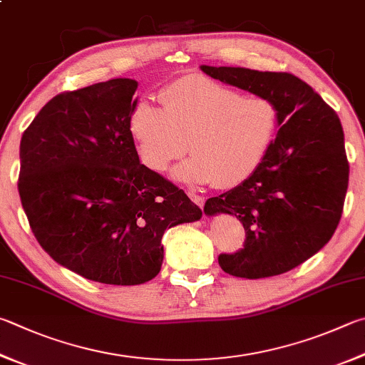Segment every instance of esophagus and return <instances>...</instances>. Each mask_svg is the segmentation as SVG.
<instances>
[{
  "instance_id": "obj_1",
  "label": "esophagus",
  "mask_w": 365,
  "mask_h": 365,
  "mask_svg": "<svg viewBox=\"0 0 365 365\" xmlns=\"http://www.w3.org/2000/svg\"><path fill=\"white\" fill-rule=\"evenodd\" d=\"M188 196H190V200L193 201L196 205H200V207L202 209L204 207V204H205V200L202 196H200V195H196L195 191H188Z\"/></svg>"
}]
</instances>
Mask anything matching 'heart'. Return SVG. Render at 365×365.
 <instances>
[{"mask_svg": "<svg viewBox=\"0 0 365 365\" xmlns=\"http://www.w3.org/2000/svg\"><path fill=\"white\" fill-rule=\"evenodd\" d=\"M163 107L140 98L128 128L148 169L164 172L188 150L174 170L187 183L230 188L260 168L279 130V107L268 96L241 91L202 75H188L164 86ZM189 142L187 143L186 140Z\"/></svg>", "mask_w": 365, "mask_h": 365, "instance_id": "b5f03b06", "label": "heart"}]
</instances>
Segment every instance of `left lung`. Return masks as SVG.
Wrapping results in <instances>:
<instances>
[{
  "label": "left lung",
  "instance_id": "1",
  "mask_svg": "<svg viewBox=\"0 0 365 365\" xmlns=\"http://www.w3.org/2000/svg\"><path fill=\"white\" fill-rule=\"evenodd\" d=\"M201 70L268 96L279 107V130L260 168L205 201V214L236 215L246 231L244 247L220 254L218 264L247 279L286 273L319 252L339 227L349 178L340 118L290 73L209 65Z\"/></svg>",
  "mask_w": 365,
  "mask_h": 365
}]
</instances>
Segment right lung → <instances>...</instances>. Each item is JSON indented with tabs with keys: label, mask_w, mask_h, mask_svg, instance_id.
I'll list each match as a JSON object with an SVG mask.
<instances>
[{
	"label": "right lung",
	"mask_w": 365,
	"mask_h": 365,
	"mask_svg": "<svg viewBox=\"0 0 365 365\" xmlns=\"http://www.w3.org/2000/svg\"><path fill=\"white\" fill-rule=\"evenodd\" d=\"M135 91L129 78L65 91L21 140L17 187L39 246L73 273L115 286L153 279L165 228L202 215L138 161L128 128Z\"/></svg>",
	"instance_id": "right-lung-1"
}]
</instances>
